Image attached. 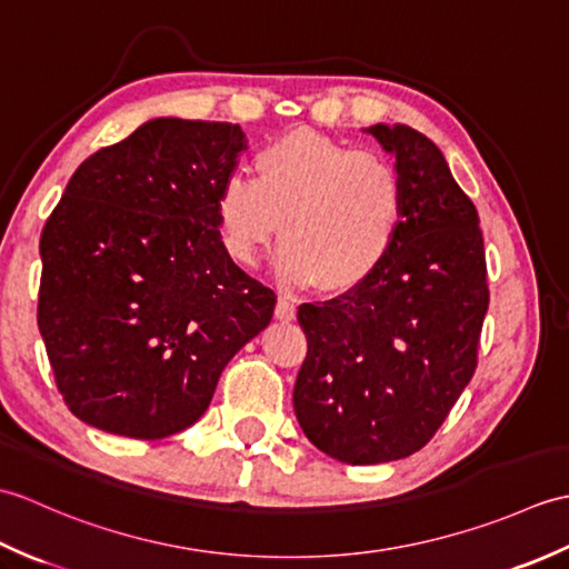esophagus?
I'll return each mask as SVG.
<instances>
[{
  "label": "esophagus",
  "mask_w": 569,
  "mask_h": 569,
  "mask_svg": "<svg viewBox=\"0 0 569 569\" xmlns=\"http://www.w3.org/2000/svg\"><path fill=\"white\" fill-rule=\"evenodd\" d=\"M276 318L283 320V322H291L296 318V303H293L291 296H278Z\"/></svg>",
  "instance_id": "obj_1"
}]
</instances>
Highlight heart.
<instances>
[{
	"label": "heart",
	"mask_w": 569,
	"mask_h": 569,
	"mask_svg": "<svg viewBox=\"0 0 569 569\" xmlns=\"http://www.w3.org/2000/svg\"><path fill=\"white\" fill-rule=\"evenodd\" d=\"M251 168L253 178H224L214 198L217 232L239 263L257 261L281 229L286 283L347 293L401 234L408 183L391 156L293 129L266 141Z\"/></svg>",
	"instance_id": "1"
}]
</instances>
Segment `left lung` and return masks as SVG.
<instances>
[{"mask_svg": "<svg viewBox=\"0 0 569 569\" xmlns=\"http://www.w3.org/2000/svg\"><path fill=\"white\" fill-rule=\"evenodd\" d=\"M367 131L406 176L403 229L365 283L298 308L308 355L296 418L347 465L393 462L430 442L475 377L489 308L479 214L440 149L406 124Z\"/></svg>", "mask_w": 569, "mask_h": 569, "instance_id": "obj_1", "label": "left lung"}]
</instances>
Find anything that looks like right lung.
<instances>
[{"label": "right lung", "instance_id": "add662e5", "mask_svg": "<svg viewBox=\"0 0 569 569\" xmlns=\"http://www.w3.org/2000/svg\"><path fill=\"white\" fill-rule=\"evenodd\" d=\"M244 131L161 117L94 151L41 232L39 330L72 416L161 440L208 410L276 293L229 259L214 198Z\"/></svg>", "mask_w": 569, "mask_h": 569}]
</instances>
